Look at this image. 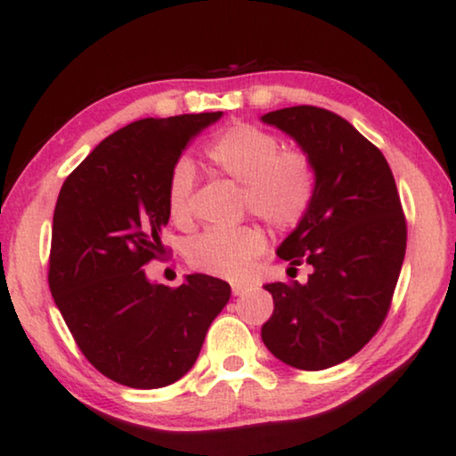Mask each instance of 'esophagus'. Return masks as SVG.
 Here are the masks:
<instances>
[{
  "mask_svg": "<svg viewBox=\"0 0 456 456\" xmlns=\"http://www.w3.org/2000/svg\"><path fill=\"white\" fill-rule=\"evenodd\" d=\"M248 289V283H244V281H236V283H232V294L234 296H240V294H244Z\"/></svg>",
  "mask_w": 456,
  "mask_h": 456,
  "instance_id": "obj_1",
  "label": "esophagus"
}]
</instances>
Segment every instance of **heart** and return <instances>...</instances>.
Listing matches in <instances>:
<instances>
[{"instance_id": "obj_1", "label": "heart", "mask_w": 456, "mask_h": 456, "mask_svg": "<svg viewBox=\"0 0 456 456\" xmlns=\"http://www.w3.org/2000/svg\"><path fill=\"white\" fill-rule=\"evenodd\" d=\"M208 158L222 175L244 184V203L269 226L288 230L306 216L316 187L314 168L302 151H281L275 135L236 123L209 143ZM193 184V164L181 160L167 189L168 214L175 222L189 220ZM263 248L265 234L255 226L208 228L191 240L189 259L201 272L239 277Z\"/></svg>"}]
</instances>
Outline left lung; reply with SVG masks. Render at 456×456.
<instances>
[{"instance_id":"8db88e82","label":"left lung","mask_w":456,"mask_h":456,"mask_svg":"<svg viewBox=\"0 0 456 456\" xmlns=\"http://www.w3.org/2000/svg\"><path fill=\"white\" fill-rule=\"evenodd\" d=\"M261 121L292 137L316 176L306 216L277 247L313 273L267 283L273 314L261 339L283 364L325 370L358 354L391 306L407 244L397 184L382 151L331 110L302 104Z\"/></svg>"}]
</instances>
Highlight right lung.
Listing matches in <instances>:
<instances>
[{
    "label": "right lung",
    "mask_w": 456,
    "mask_h": 456,
    "mask_svg": "<svg viewBox=\"0 0 456 456\" xmlns=\"http://www.w3.org/2000/svg\"><path fill=\"white\" fill-rule=\"evenodd\" d=\"M222 115L129 123L98 143L59 191L53 300L90 364L118 385L160 388L179 380L230 300L228 283L212 275H184L168 288L143 272L167 253L170 173L189 142Z\"/></svg>",
    "instance_id": "1"
}]
</instances>
